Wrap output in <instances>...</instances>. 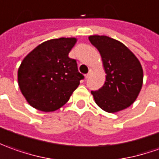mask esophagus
I'll use <instances>...</instances> for the list:
<instances>
[{
  "mask_svg": "<svg viewBox=\"0 0 159 159\" xmlns=\"http://www.w3.org/2000/svg\"><path fill=\"white\" fill-rule=\"evenodd\" d=\"M89 76V74H87V75H85V78L87 79V78H88Z\"/></svg>",
  "mask_w": 159,
  "mask_h": 159,
  "instance_id": "34e87169",
  "label": "esophagus"
}]
</instances>
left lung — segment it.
Here are the masks:
<instances>
[{"mask_svg":"<svg viewBox=\"0 0 159 159\" xmlns=\"http://www.w3.org/2000/svg\"><path fill=\"white\" fill-rule=\"evenodd\" d=\"M89 40L102 57L106 80L102 88L91 91L98 106L109 113L128 108L138 98L143 72L139 60L117 40L106 35H89Z\"/></svg>","mask_w":159,"mask_h":159,"instance_id":"8db88e82","label":"left lung"}]
</instances>
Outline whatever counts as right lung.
Masks as SVG:
<instances>
[{"label": "right lung", "instance_id": "add662e5", "mask_svg": "<svg viewBox=\"0 0 159 159\" xmlns=\"http://www.w3.org/2000/svg\"><path fill=\"white\" fill-rule=\"evenodd\" d=\"M75 37L51 39L39 44L22 60L18 85L31 106L44 112L60 109L69 101L84 75L69 53Z\"/></svg>", "mask_w": 159, "mask_h": 159}]
</instances>
